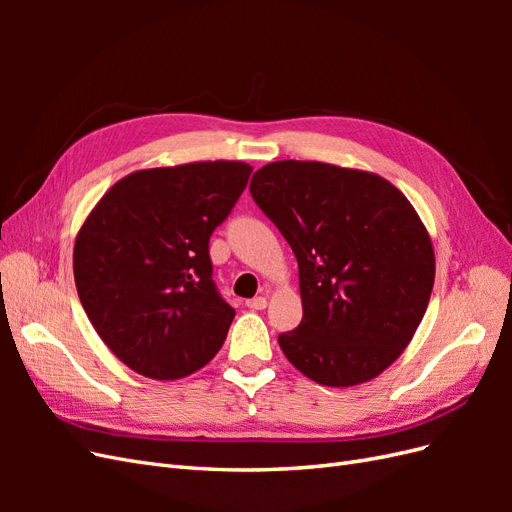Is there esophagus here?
I'll return each mask as SVG.
<instances>
[{
	"mask_svg": "<svg viewBox=\"0 0 512 512\" xmlns=\"http://www.w3.org/2000/svg\"><path fill=\"white\" fill-rule=\"evenodd\" d=\"M245 305L250 309H265L267 307V299L265 297H254V299H247Z\"/></svg>",
	"mask_w": 512,
	"mask_h": 512,
	"instance_id": "esophagus-1",
	"label": "esophagus"
}]
</instances>
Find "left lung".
Wrapping results in <instances>:
<instances>
[{"label":"left lung","mask_w":512,"mask_h":512,"mask_svg":"<svg viewBox=\"0 0 512 512\" xmlns=\"http://www.w3.org/2000/svg\"><path fill=\"white\" fill-rule=\"evenodd\" d=\"M250 192L299 262L303 320L277 337L286 359L335 389L380 376L412 342L436 280L410 200L376 173L301 160L262 166Z\"/></svg>","instance_id":"obj_1"}]
</instances>
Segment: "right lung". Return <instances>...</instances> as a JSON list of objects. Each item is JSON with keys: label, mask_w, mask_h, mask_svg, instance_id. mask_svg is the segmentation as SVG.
<instances>
[{"label": "right lung", "mask_w": 512, "mask_h": 512, "mask_svg": "<svg viewBox=\"0 0 512 512\" xmlns=\"http://www.w3.org/2000/svg\"><path fill=\"white\" fill-rule=\"evenodd\" d=\"M245 162L134 170L85 218L72 267L96 333L121 363L151 380L205 367L235 318L211 280L209 237L250 179Z\"/></svg>", "instance_id": "obj_1"}]
</instances>
